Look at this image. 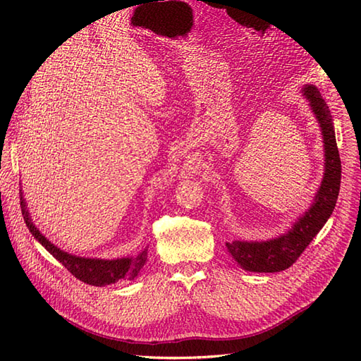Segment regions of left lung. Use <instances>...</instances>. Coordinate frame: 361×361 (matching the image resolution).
I'll list each match as a JSON object with an SVG mask.
<instances>
[{
	"label": "left lung",
	"instance_id": "left-lung-1",
	"mask_svg": "<svg viewBox=\"0 0 361 361\" xmlns=\"http://www.w3.org/2000/svg\"><path fill=\"white\" fill-rule=\"evenodd\" d=\"M303 95L310 101L311 110L322 128L326 153L324 177L312 207L298 219L288 233L263 243H226L235 262L250 272H279L290 268L310 245L315 235L322 231L338 201L342 169L331 114L323 97L319 95V90L314 85H306L303 87Z\"/></svg>",
	"mask_w": 361,
	"mask_h": 361
}]
</instances>
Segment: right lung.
<instances>
[{
  "instance_id": "add662e5",
  "label": "right lung",
  "mask_w": 361,
  "mask_h": 361,
  "mask_svg": "<svg viewBox=\"0 0 361 361\" xmlns=\"http://www.w3.org/2000/svg\"><path fill=\"white\" fill-rule=\"evenodd\" d=\"M19 193H20L22 216L32 236L50 252L53 257H55L58 262H61L77 279H80V281L90 286L102 287V286L117 283L118 279H128V281H130V279L138 276L140 271L142 269V266L145 264V260H147V248H144L135 257H122V259H114V260L89 259V257H78V256L68 255V252H65L53 245L46 236L39 233V231L35 228V224L31 221L28 209H26V202L23 199L22 190Z\"/></svg>"
}]
</instances>
